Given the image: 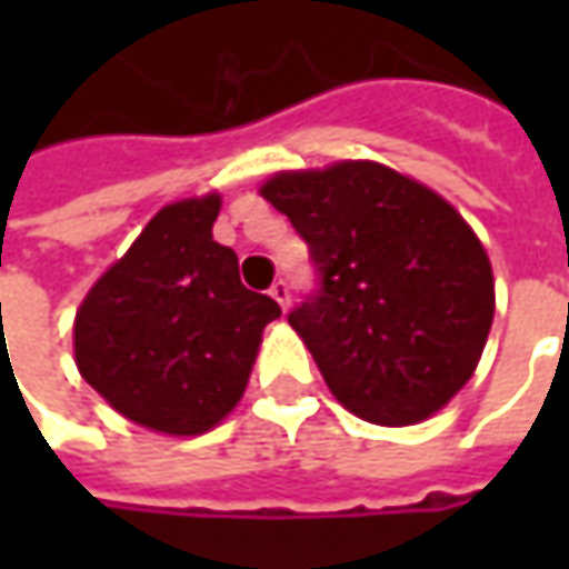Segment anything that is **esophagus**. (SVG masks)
I'll return each instance as SVG.
<instances>
[{
  "label": "esophagus",
  "mask_w": 569,
  "mask_h": 569,
  "mask_svg": "<svg viewBox=\"0 0 569 569\" xmlns=\"http://www.w3.org/2000/svg\"><path fill=\"white\" fill-rule=\"evenodd\" d=\"M269 295L281 303V310H288V303H291V284H288L284 278H278V281H274L272 288H269Z\"/></svg>",
  "instance_id": "1"
}]
</instances>
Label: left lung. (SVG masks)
<instances>
[{
	"mask_svg": "<svg viewBox=\"0 0 569 569\" xmlns=\"http://www.w3.org/2000/svg\"><path fill=\"white\" fill-rule=\"evenodd\" d=\"M262 196L303 237L317 291L288 322L363 421L418 425L469 382L493 319L488 252L433 189L373 161L284 170Z\"/></svg>",
	"mask_w": 569,
	"mask_h": 569,
	"instance_id": "8db88e82",
	"label": "left lung"
}]
</instances>
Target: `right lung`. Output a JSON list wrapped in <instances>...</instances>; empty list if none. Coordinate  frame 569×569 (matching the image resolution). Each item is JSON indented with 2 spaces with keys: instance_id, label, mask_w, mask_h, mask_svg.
<instances>
[{
  "instance_id": "1",
  "label": "right lung",
  "mask_w": 569,
  "mask_h": 569,
  "mask_svg": "<svg viewBox=\"0 0 569 569\" xmlns=\"http://www.w3.org/2000/svg\"><path fill=\"white\" fill-rule=\"evenodd\" d=\"M221 199L164 206L76 317V363L122 418L192 437L240 402L262 329L281 317L240 284V262L211 237Z\"/></svg>"
}]
</instances>
